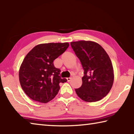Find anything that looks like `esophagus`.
<instances>
[{
	"mask_svg": "<svg viewBox=\"0 0 134 134\" xmlns=\"http://www.w3.org/2000/svg\"><path fill=\"white\" fill-rule=\"evenodd\" d=\"M66 79H67V81H68V82L71 81V80L72 79V76H71V77H69V78H67Z\"/></svg>",
	"mask_w": 134,
	"mask_h": 134,
	"instance_id": "34e87169",
	"label": "esophagus"
}]
</instances>
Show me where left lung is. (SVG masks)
<instances>
[{
	"label": "left lung",
	"mask_w": 134,
	"mask_h": 134,
	"mask_svg": "<svg viewBox=\"0 0 134 134\" xmlns=\"http://www.w3.org/2000/svg\"><path fill=\"white\" fill-rule=\"evenodd\" d=\"M71 46L84 71L82 84L75 89L86 102H96L106 97L114 83L113 66L108 55L99 44L92 41L73 42Z\"/></svg>",
	"instance_id": "1"
}]
</instances>
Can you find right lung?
<instances>
[{"instance_id":"add662e5","label":"right lung","mask_w":134,"mask_h":134,"mask_svg":"<svg viewBox=\"0 0 134 134\" xmlns=\"http://www.w3.org/2000/svg\"><path fill=\"white\" fill-rule=\"evenodd\" d=\"M69 45L67 42L40 44L25 56L19 77L22 90L32 99L41 103L49 102L58 94L59 84L67 81L60 78V70L55 67L53 61Z\"/></svg>"}]
</instances>
